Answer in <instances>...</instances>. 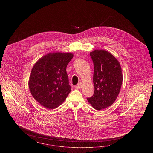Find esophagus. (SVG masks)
Returning <instances> with one entry per match:
<instances>
[{"label": "esophagus", "instance_id": "34e87169", "mask_svg": "<svg viewBox=\"0 0 153 153\" xmlns=\"http://www.w3.org/2000/svg\"><path fill=\"white\" fill-rule=\"evenodd\" d=\"M82 87V82H79L75 87V88L76 89H79Z\"/></svg>", "mask_w": 153, "mask_h": 153}]
</instances>
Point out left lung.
<instances>
[{
    "label": "left lung",
    "instance_id": "1",
    "mask_svg": "<svg viewBox=\"0 0 153 153\" xmlns=\"http://www.w3.org/2000/svg\"><path fill=\"white\" fill-rule=\"evenodd\" d=\"M90 56L94 65L95 91L87 99L95 109L100 111L115 102L120 91L123 74L120 62L109 52L96 49L90 52Z\"/></svg>",
    "mask_w": 153,
    "mask_h": 153
}]
</instances>
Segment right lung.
<instances>
[{
	"mask_svg": "<svg viewBox=\"0 0 153 153\" xmlns=\"http://www.w3.org/2000/svg\"><path fill=\"white\" fill-rule=\"evenodd\" d=\"M73 56L71 53H49L33 66L28 88L33 98L46 109L59 107L70 93L66 67Z\"/></svg>",
	"mask_w": 153,
	"mask_h": 153,
	"instance_id": "add662e5",
	"label": "right lung"
}]
</instances>
